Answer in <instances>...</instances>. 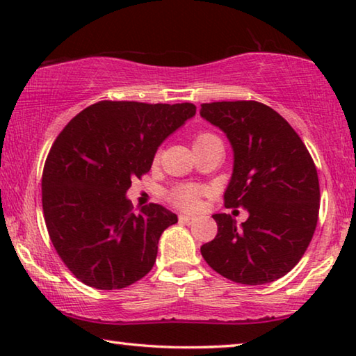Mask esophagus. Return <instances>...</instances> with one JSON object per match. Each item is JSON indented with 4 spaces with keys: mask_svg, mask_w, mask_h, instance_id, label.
I'll return each instance as SVG.
<instances>
[{
    "mask_svg": "<svg viewBox=\"0 0 356 356\" xmlns=\"http://www.w3.org/2000/svg\"><path fill=\"white\" fill-rule=\"evenodd\" d=\"M195 221L193 216H186V215H180L179 216V222H182V225H191V222Z\"/></svg>",
    "mask_w": 356,
    "mask_h": 356,
    "instance_id": "esophagus-1",
    "label": "esophagus"
}]
</instances>
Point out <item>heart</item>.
<instances>
[{
  "instance_id": "obj_1",
  "label": "heart",
  "mask_w": 356,
  "mask_h": 356,
  "mask_svg": "<svg viewBox=\"0 0 356 356\" xmlns=\"http://www.w3.org/2000/svg\"><path fill=\"white\" fill-rule=\"evenodd\" d=\"M209 136H213L210 134H202L196 138V141H202L206 140ZM200 188L193 185H180L177 188H174L170 193V200L174 204L184 210H195L197 206H200Z\"/></svg>"
}]
</instances>
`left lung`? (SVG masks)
<instances>
[{"label": "left lung", "instance_id": "8db88e82", "mask_svg": "<svg viewBox=\"0 0 356 356\" xmlns=\"http://www.w3.org/2000/svg\"><path fill=\"white\" fill-rule=\"evenodd\" d=\"M200 114L232 147L225 206L248 212L242 225L231 215H212L218 234L201 254L216 273L240 284L280 280L314 236L321 201L314 161L287 120L259 102H213L201 105Z\"/></svg>", "mask_w": 356, "mask_h": 356}]
</instances>
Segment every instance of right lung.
I'll return each instance as SVG.
<instances>
[{
	"mask_svg": "<svg viewBox=\"0 0 356 356\" xmlns=\"http://www.w3.org/2000/svg\"><path fill=\"white\" fill-rule=\"evenodd\" d=\"M195 114L193 104L105 100L56 138L42 176L45 225L59 257L86 286L122 289L152 270L161 234L177 215L159 204L135 213L125 195L161 143Z\"/></svg>",
	"mask_w": 356,
	"mask_h": 356,
	"instance_id": "obj_1",
	"label": "right lung"
}]
</instances>
